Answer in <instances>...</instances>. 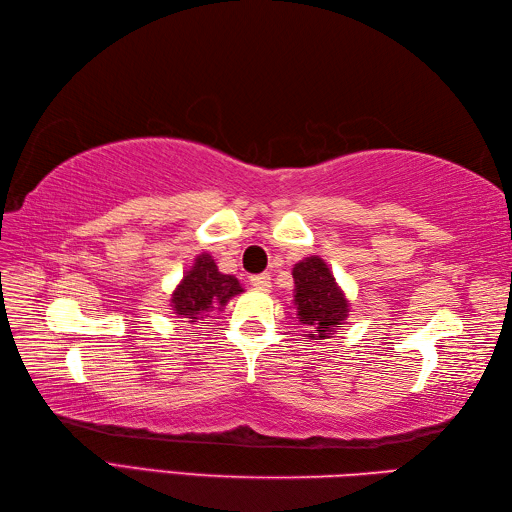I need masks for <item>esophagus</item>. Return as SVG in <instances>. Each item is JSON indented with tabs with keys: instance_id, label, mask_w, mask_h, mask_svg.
Here are the masks:
<instances>
[{
	"instance_id": "obj_1",
	"label": "esophagus",
	"mask_w": 512,
	"mask_h": 512,
	"mask_svg": "<svg viewBox=\"0 0 512 512\" xmlns=\"http://www.w3.org/2000/svg\"><path fill=\"white\" fill-rule=\"evenodd\" d=\"M250 286L257 288V290L268 292L270 286H273V281H270V275H268V273H262V275H253V277H250Z\"/></svg>"
}]
</instances>
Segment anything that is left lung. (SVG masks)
<instances>
[{
    "label": "left lung",
    "instance_id": "obj_1",
    "mask_svg": "<svg viewBox=\"0 0 512 512\" xmlns=\"http://www.w3.org/2000/svg\"><path fill=\"white\" fill-rule=\"evenodd\" d=\"M292 279H295L297 319L312 328L310 339H328V334L339 330L350 312V303L336 286L328 264L317 255L306 257L292 268Z\"/></svg>",
    "mask_w": 512,
    "mask_h": 512
}]
</instances>
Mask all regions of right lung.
<instances>
[{"label": "right lung", "mask_w": 512, "mask_h": 512, "mask_svg": "<svg viewBox=\"0 0 512 512\" xmlns=\"http://www.w3.org/2000/svg\"><path fill=\"white\" fill-rule=\"evenodd\" d=\"M239 292H244L239 281L233 275H222L213 257L209 253H202L195 257L193 266L184 273L180 286L173 290L171 308L173 314L195 323L198 319H204L206 312H211L213 308H224L228 299L239 295Z\"/></svg>", "instance_id": "add662e5"}]
</instances>
